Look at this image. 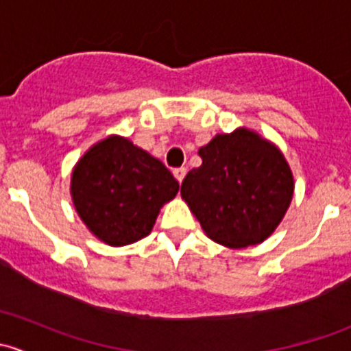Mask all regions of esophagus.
<instances>
[{"label": "esophagus", "instance_id": "obj_1", "mask_svg": "<svg viewBox=\"0 0 351 351\" xmlns=\"http://www.w3.org/2000/svg\"><path fill=\"white\" fill-rule=\"evenodd\" d=\"M173 175H175V178L182 183L183 178H185V175H186V168H183V166L182 168H175L173 169Z\"/></svg>", "mask_w": 351, "mask_h": 351}]
</instances>
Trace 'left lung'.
Here are the masks:
<instances>
[{"label": "left lung", "mask_w": 351, "mask_h": 351, "mask_svg": "<svg viewBox=\"0 0 351 351\" xmlns=\"http://www.w3.org/2000/svg\"><path fill=\"white\" fill-rule=\"evenodd\" d=\"M202 165L189 171L182 197L205 234L229 247L267 239L280 224L293 193L289 165L274 144L239 129L198 149Z\"/></svg>", "instance_id": "obj_1"}]
</instances>
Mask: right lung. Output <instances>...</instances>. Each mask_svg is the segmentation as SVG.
I'll list each match as a JSON object with an SVG mask.
<instances>
[{
    "label": "right lung",
    "mask_w": 351,
    "mask_h": 351,
    "mask_svg": "<svg viewBox=\"0 0 351 351\" xmlns=\"http://www.w3.org/2000/svg\"><path fill=\"white\" fill-rule=\"evenodd\" d=\"M178 189L159 159L117 136L91 147L71 178L77 214L110 246H123L149 234L159 208Z\"/></svg>",
    "instance_id": "add662e5"
}]
</instances>
